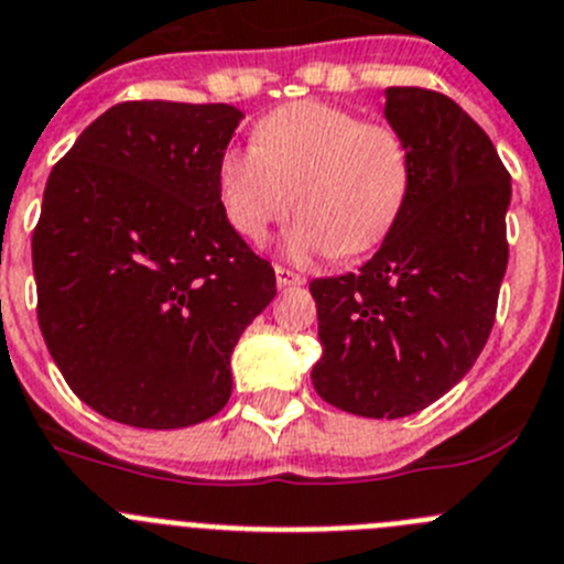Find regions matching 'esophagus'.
<instances>
[{"label":"esophagus","instance_id":"1","mask_svg":"<svg viewBox=\"0 0 564 564\" xmlns=\"http://www.w3.org/2000/svg\"><path fill=\"white\" fill-rule=\"evenodd\" d=\"M275 281H278V286H301L303 281H306V278L303 275H297V272H292V270H286V267H281V263H278L275 267Z\"/></svg>","mask_w":564,"mask_h":564}]
</instances>
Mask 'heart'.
Wrapping results in <instances>:
<instances>
[{"label":"heart","instance_id":"b5f03b06","mask_svg":"<svg viewBox=\"0 0 564 564\" xmlns=\"http://www.w3.org/2000/svg\"><path fill=\"white\" fill-rule=\"evenodd\" d=\"M410 182L413 156L402 131L317 100L267 115L256 145H230L216 165L221 210L252 245L286 219L294 191L301 216L286 236L294 258L379 247L402 216Z\"/></svg>","mask_w":564,"mask_h":564}]
</instances>
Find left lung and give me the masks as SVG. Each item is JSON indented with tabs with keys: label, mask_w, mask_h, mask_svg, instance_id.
Here are the masks:
<instances>
[{
	"label": "left lung",
	"mask_w": 564,
	"mask_h": 564,
	"mask_svg": "<svg viewBox=\"0 0 564 564\" xmlns=\"http://www.w3.org/2000/svg\"><path fill=\"white\" fill-rule=\"evenodd\" d=\"M384 98L413 182L377 256L308 283L323 343L312 382L345 413L402 419L458 384L489 339L509 263L511 176L453 98L421 86H390Z\"/></svg>",
	"instance_id": "obj_1"
}]
</instances>
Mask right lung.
Instances as JSON below:
<instances>
[{"instance_id": "obj_1", "label": "right lung", "mask_w": 564, "mask_h": 564, "mask_svg": "<svg viewBox=\"0 0 564 564\" xmlns=\"http://www.w3.org/2000/svg\"><path fill=\"white\" fill-rule=\"evenodd\" d=\"M241 118L227 104L126 100L50 174L33 230L39 328L106 419L191 427L230 399L232 348L275 297V270L216 191Z\"/></svg>"}]
</instances>
